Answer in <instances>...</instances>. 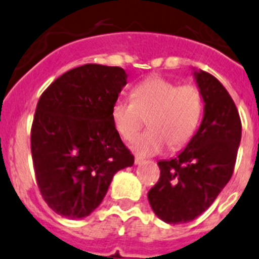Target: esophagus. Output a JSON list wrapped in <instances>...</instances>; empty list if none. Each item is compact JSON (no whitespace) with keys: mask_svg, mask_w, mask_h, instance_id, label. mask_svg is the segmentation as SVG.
I'll list each match as a JSON object with an SVG mask.
<instances>
[{"mask_svg":"<svg viewBox=\"0 0 259 259\" xmlns=\"http://www.w3.org/2000/svg\"><path fill=\"white\" fill-rule=\"evenodd\" d=\"M143 162H145L143 158H140V156H136V159H134V163H136V164H142Z\"/></svg>","mask_w":259,"mask_h":259,"instance_id":"obj_1","label":"esophagus"}]
</instances>
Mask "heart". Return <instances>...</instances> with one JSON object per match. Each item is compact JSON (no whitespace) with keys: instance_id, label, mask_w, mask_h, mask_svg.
<instances>
[{"instance_id":"1","label":"heart","mask_w":259,"mask_h":259,"mask_svg":"<svg viewBox=\"0 0 259 259\" xmlns=\"http://www.w3.org/2000/svg\"><path fill=\"white\" fill-rule=\"evenodd\" d=\"M203 113V100L193 85L179 87L163 77H150L137 84L132 100L118 99L112 106V121L123 140L132 141L146 119L149 130L133 142L134 153L151 156L166 146L172 150L190 142Z\"/></svg>"}]
</instances>
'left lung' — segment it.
<instances>
[{
  "mask_svg": "<svg viewBox=\"0 0 259 259\" xmlns=\"http://www.w3.org/2000/svg\"><path fill=\"white\" fill-rule=\"evenodd\" d=\"M204 103L199 129L171 159L158 162L160 178L147 199L154 213L168 224H184L210 207L233 174L241 142V119L219 80L193 71Z\"/></svg>",
  "mask_w": 259,
  "mask_h": 259,
  "instance_id": "8db88e82",
  "label": "left lung"
}]
</instances>
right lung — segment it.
<instances>
[{
    "label": "right lung",
    "mask_w": 259,
    "mask_h": 259,
    "mask_svg": "<svg viewBox=\"0 0 259 259\" xmlns=\"http://www.w3.org/2000/svg\"><path fill=\"white\" fill-rule=\"evenodd\" d=\"M126 79L121 67L85 64L63 73L39 99L31 127L34 171L43 199L60 216H89L114 174L133 166L110 116Z\"/></svg>",
    "instance_id": "add662e5"
}]
</instances>
